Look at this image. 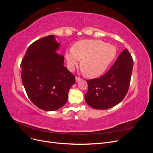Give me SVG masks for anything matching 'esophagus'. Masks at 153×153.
<instances>
[{
    "instance_id": "obj_1",
    "label": "esophagus",
    "mask_w": 153,
    "mask_h": 153,
    "mask_svg": "<svg viewBox=\"0 0 153 153\" xmlns=\"http://www.w3.org/2000/svg\"><path fill=\"white\" fill-rule=\"evenodd\" d=\"M75 80H76V82H79V81L81 80V78H79V77H76V78H75Z\"/></svg>"
}]
</instances>
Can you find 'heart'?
<instances>
[{
    "label": "heart",
    "instance_id": "obj_1",
    "mask_svg": "<svg viewBox=\"0 0 153 153\" xmlns=\"http://www.w3.org/2000/svg\"><path fill=\"white\" fill-rule=\"evenodd\" d=\"M116 55V48L103 41L84 39L73 45L65 54L67 67L73 71L81 60L80 68L85 75L94 78L101 75Z\"/></svg>",
    "mask_w": 153,
    "mask_h": 153
}]
</instances>
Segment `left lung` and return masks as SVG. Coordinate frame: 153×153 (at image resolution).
I'll return each mask as SVG.
<instances>
[{"instance_id":"8db88e82","label":"left lung","mask_w":153,"mask_h":153,"mask_svg":"<svg viewBox=\"0 0 153 153\" xmlns=\"http://www.w3.org/2000/svg\"><path fill=\"white\" fill-rule=\"evenodd\" d=\"M133 66L131 55L125 49L103 76L86 80L88 91L85 100L87 105L94 109L106 110L119 104L127 94Z\"/></svg>"}]
</instances>
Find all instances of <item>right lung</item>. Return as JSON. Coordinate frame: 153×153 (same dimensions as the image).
I'll use <instances>...</instances> for the list:
<instances>
[{
	"label": "right lung",
	"mask_w": 153,
	"mask_h": 153,
	"mask_svg": "<svg viewBox=\"0 0 153 153\" xmlns=\"http://www.w3.org/2000/svg\"><path fill=\"white\" fill-rule=\"evenodd\" d=\"M61 44L54 35L36 41L27 48L21 62V77L27 94L45 111L57 110L66 104L75 77L64 66L59 54Z\"/></svg>",
	"instance_id": "right-lung-1"
}]
</instances>
